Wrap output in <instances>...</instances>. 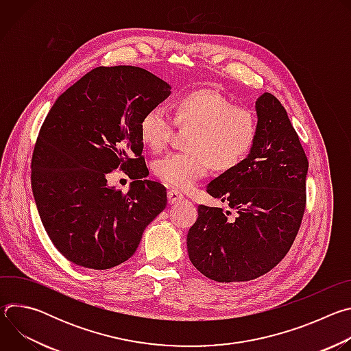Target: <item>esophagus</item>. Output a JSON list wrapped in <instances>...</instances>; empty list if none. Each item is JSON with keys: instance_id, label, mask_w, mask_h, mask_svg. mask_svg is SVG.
I'll list each match as a JSON object with an SVG mask.
<instances>
[{"instance_id": "1", "label": "esophagus", "mask_w": 351, "mask_h": 351, "mask_svg": "<svg viewBox=\"0 0 351 351\" xmlns=\"http://www.w3.org/2000/svg\"><path fill=\"white\" fill-rule=\"evenodd\" d=\"M182 199H183V194L179 190H169L168 191V203L171 206L182 202Z\"/></svg>"}]
</instances>
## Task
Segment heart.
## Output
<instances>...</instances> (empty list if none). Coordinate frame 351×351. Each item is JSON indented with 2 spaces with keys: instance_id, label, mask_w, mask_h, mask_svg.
Returning a JSON list of instances; mask_svg holds the SVG:
<instances>
[{
  "instance_id": "1",
  "label": "heart",
  "mask_w": 351,
  "mask_h": 351,
  "mask_svg": "<svg viewBox=\"0 0 351 351\" xmlns=\"http://www.w3.org/2000/svg\"><path fill=\"white\" fill-rule=\"evenodd\" d=\"M175 123L193 129L189 152L169 153L154 162V173L176 189H189L207 176L214 165L228 171L239 165L257 137V118L253 111L236 107L215 90H197L176 104V119L164 106L149 108L140 122L145 145L161 152L171 141Z\"/></svg>"
}]
</instances>
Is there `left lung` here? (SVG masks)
<instances>
[{
    "instance_id": "obj_1",
    "label": "left lung",
    "mask_w": 351,
    "mask_h": 351,
    "mask_svg": "<svg viewBox=\"0 0 351 351\" xmlns=\"http://www.w3.org/2000/svg\"><path fill=\"white\" fill-rule=\"evenodd\" d=\"M257 137L248 156L207 186L236 215L198 206L187 233L191 264L217 282H245L276 267L291 247L306 210L308 160L279 99L256 101Z\"/></svg>"
}]
</instances>
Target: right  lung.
Masks as SVG:
<instances>
[{"mask_svg":"<svg viewBox=\"0 0 351 351\" xmlns=\"http://www.w3.org/2000/svg\"><path fill=\"white\" fill-rule=\"evenodd\" d=\"M169 94L167 82L143 68L98 66L49 110L34 145L32 190L48 237L71 263H125L167 207L165 189L144 179L140 122ZM117 167L134 179L126 195L106 184Z\"/></svg>","mask_w":351,"mask_h":351,"instance_id":"obj_1","label":"right lung"}]
</instances>
